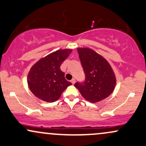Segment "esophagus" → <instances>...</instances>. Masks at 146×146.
I'll return each mask as SVG.
<instances>
[{
	"mask_svg": "<svg viewBox=\"0 0 146 146\" xmlns=\"http://www.w3.org/2000/svg\"><path fill=\"white\" fill-rule=\"evenodd\" d=\"M71 83L73 84H75V79H74V78L72 79L71 81Z\"/></svg>",
	"mask_w": 146,
	"mask_h": 146,
	"instance_id": "34e87169",
	"label": "esophagus"
}]
</instances>
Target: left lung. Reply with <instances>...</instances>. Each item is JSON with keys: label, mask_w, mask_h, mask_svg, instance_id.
Returning a JSON list of instances; mask_svg holds the SVG:
<instances>
[{"label": "left lung", "mask_w": 146, "mask_h": 146, "mask_svg": "<svg viewBox=\"0 0 146 146\" xmlns=\"http://www.w3.org/2000/svg\"><path fill=\"white\" fill-rule=\"evenodd\" d=\"M82 66L85 73L83 82L75 86L87 101L96 103L111 94L116 84L115 75L108 61L89 48H78Z\"/></svg>", "instance_id": "obj_1"}]
</instances>
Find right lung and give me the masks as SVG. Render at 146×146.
<instances>
[{
    "mask_svg": "<svg viewBox=\"0 0 146 146\" xmlns=\"http://www.w3.org/2000/svg\"><path fill=\"white\" fill-rule=\"evenodd\" d=\"M72 50H59L36 62L28 75V85L35 96L46 102H54L71 83L64 78L61 64Z\"/></svg>",
    "mask_w": 146,
    "mask_h": 146,
    "instance_id": "1",
    "label": "right lung"
}]
</instances>
